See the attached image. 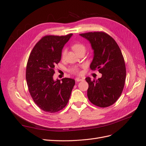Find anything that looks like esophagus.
Returning <instances> with one entry per match:
<instances>
[{
    "label": "esophagus",
    "mask_w": 146,
    "mask_h": 146,
    "mask_svg": "<svg viewBox=\"0 0 146 146\" xmlns=\"http://www.w3.org/2000/svg\"><path fill=\"white\" fill-rule=\"evenodd\" d=\"M76 82H81V81H83V78H76Z\"/></svg>",
    "instance_id": "esophagus-1"
}]
</instances>
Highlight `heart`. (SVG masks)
I'll use <instances>...</instances> for the list:
<instances>
[{
	"mask_svg": "<svg viewBox=\"0 0 146 146\" xmlns=\"http://www.w3.org/2000/svg\"><path fill=\"white\" fill-rule=\"evenodd\" d=\"M72 48L77 53V54H79V53L81 52H85V50H86L85 46H84L83 44H81V43L74 44H73L72 46ZM65 55H66V51L64 50L62 51V53H61V56L63 58V57L65 56ZM70 71L72 73L76 74H78L80 73V70H79V69L78 68H76V67L72 68L70 70Z\"/></svg>",
	"mask_w": 146,
	"mask_h": 146,
	"instance_id": "b5f03b06",
	"label": "heart"
}]
</instances>
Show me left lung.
Here are the masks:
<instances>
[{
    "label": "left lung",
    "mask_w": 146,
    "mask_h": 146,
    "mask_svg": "<svg viewBox=\"0 0 146 146\" xmlns=\"http://www.w3.org/2000/svg\"><path fill=\"white\" fill-rule=\"evenodd\" d=\"M80 35L90 41L94 50L90 68L98 69L102 75L98 80L85 78L89 85L88 99L98 107H109L121 96L125 85L126 69L121 50L115 40L105 32H88Z\"/></svg>",
    "instance_id": "left-lung-1"
}]
</instances>
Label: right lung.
I'll use <instances>...</instances> for the list:
<instances>
[{
	"instance_id": "obj_1",
	"label": "right lung",
	"mask_w": 146,
	"mask_h": 146,
	"mask_svg": "<svg viewBox=\"0 0 146 146\" xmlns=\"http://www.w3.org/2000/svg\"><path fill=\"white\" fill-rule=\"evenodd\" d=\"M66 36L47 35L42 37L31 52L26 68V80L32 98L39 108L56 113L67 105L75 80L64 78L54 80L55 66L61 58V52L69 39Z\"/></svg>"
}]
</instances>
